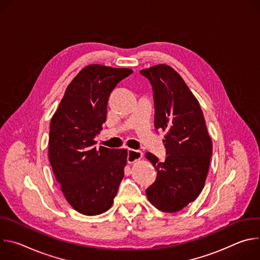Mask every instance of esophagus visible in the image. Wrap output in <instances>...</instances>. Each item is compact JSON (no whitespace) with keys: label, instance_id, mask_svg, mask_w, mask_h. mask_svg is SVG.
Instances as JSON below:
<instances>
[{"label":"esophagus","instance_id":"obj_1","mask_svg":"<svg viewBox=\"0 0 260 260\" xmlns=\"http://www.w3.org/2000/svg\"><path fill=\"white\" fill-rule=\"evenodd\" d=\"M143 156V153L140 150L135 149H127V162L133 164L139 160Z\"/></svg>","mask_w":260,"mask_h":260}]
</instances>
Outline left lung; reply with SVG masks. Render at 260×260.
Segmentation results:
<instances>
[{"label":"left lung","mask_w":260,"mask_h":260,"mask_svg":"<svg viewBox=\"0 0 260 260\" xmlns=\"http://www.w3.org/2000/svg\"><path fill=\"white\" fill-rule=\"evenodd\" d=\"M140 73L152 86L155 127L167 133L165 161L146 153L157 172L146 194L158 210L178 212L196 201L204 188L212 141L198 100L174 69L158 64Z\"/></svg>","instance_id":"left-lung-1"}]
</instances>
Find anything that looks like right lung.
Segmentation results:
<instances>
[{
	"label": "right lung",
	"instance_id": "1",
	"mask_svg": "<svg viewBox=\"0 0 260 260\" xmlns=\"http://www.w3.org/2000/svg\"><path fill=\"white\" fill-rule=\"evenodd\" d=\"M131 69L85 67L73 79L50 122L48 157L68 203L81 214L109 210L124 176L126 149L96 148L109 96Z\"/></svg>",
	"mask_w": 260,
	"mask_h": 260
}]
</instances>
